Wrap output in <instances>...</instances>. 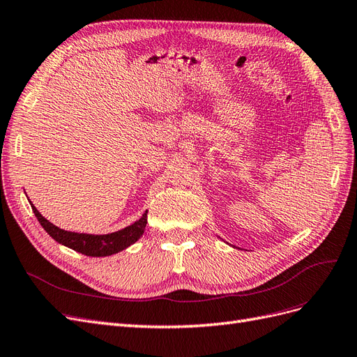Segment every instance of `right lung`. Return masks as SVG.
I'll return each mask as SVG.
<instances>
[{"instance_id":"1","label":"right lung","mask_w":357,"mask_h":357,"mask_svg":"<svg viewBox=\"0 0 357 357\" xmlns=\"http://www.w3.org/2000/svg\"><path fill=\"white\" fill-rule=\"evenodd\" d=\"M32 211H34L36 218L38 219L40 225L45 228V231L52 236L53 240L58 241L59 244L73 248V250L79 252L86 256L101 257V256H110L114 253H119L125 250L126 247L134 244L139 236L144 234L146 225H147V211L142 215V219H138L131 226H126L125 229H121L117 232L105 234V235H92V234H77L63 231L58 226L50 223L47 219L43 218L38 213V210L34 207V204H31Z\"/></svg>"}]
</instances>
